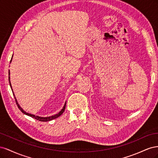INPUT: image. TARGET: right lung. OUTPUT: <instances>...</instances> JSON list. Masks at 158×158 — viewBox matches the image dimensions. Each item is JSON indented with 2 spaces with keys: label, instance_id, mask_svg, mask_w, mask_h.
<instances>
[{
  "label": "right lung",
  "instance_id": "obj_1",
  "mask_svg": "<svg viewBox=\"0 0 158 158\" xmlns=\"http://www.w3.org/2000/svg\"><path fill=\"white\" fill-rule=\"evenodd\" d=\"M11 61H12V59L10 60V62H11ZM8 74H9V77H8V79H9V83H10V87L12 88V86H11V84H10V70H9V73H8ZM13 95H14V98H15L16 103V105L18 106V107L19 108V109H20V111H21L23 114H27V115L30 116V117H32V118H35V119H37V120L40 121L47 122V121H51V120H52V119H55V118H58L59 117H60V116L61 115V114L63 113V112L64 111L65 107H66V103H65V104H64V106L63 108L62 109L61 111H60L59 113H57V114H55V115H52V116H51V117H39V116H35V115H34V114H30V113H26L25 111H23V110L22 109V107H21L20 106H19V104H18V102H17V100H16V98H15V95H14V93H13Z\"/></svg>",
  "mask_w": 158,
  "mask_h": 158
}]
</instances>
